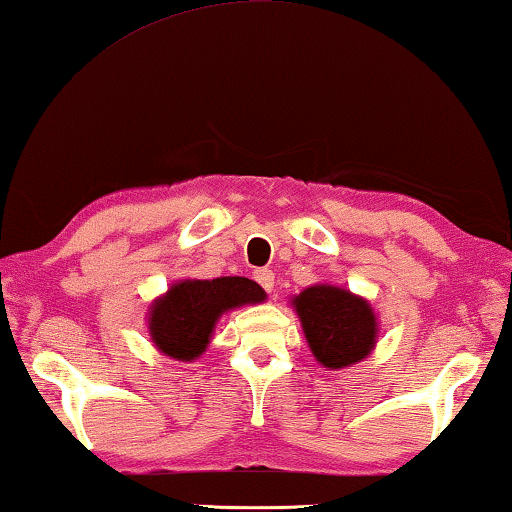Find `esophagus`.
<instances>
[{"instance_id": "34e87169", "label": "esophagus", "mask_w": 512, "mask_h": 512, "mask_svg": "<svg viewBox=\"0 0 512 512\" xmlns=\"http://www.w3.org/2000/svg\"><path fill=\"white\" fill-rule=\"evenodd\" d=\"M254 279L261 283L267 292L274 290V272L267 270V267H263V270H256L254 272Z\"/></svg>"}]
</instances>
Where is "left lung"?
<instances>
[{"label":"left lung","mask_w":512,"mask_h":512,"mask_svg":"<svg viewBox=\"0 0 512 512\" xmlns=\"http://www.w3.org/2000/svg\"><path fill=\"white\" fill-rule=\"evenodd\" d=\"M315 360L328 371L366 360L380 337L378 315L360 294L315 283L290 299Z\"/></svg>","instance_id":"1"}]
</instances>
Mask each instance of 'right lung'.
<instances>
[{
    "instance_id": "obj_1",
    "label": "right lung",
    "mask_w": 512,
    "mask_h": 512,
    "mask_svg": "<svg viewBox=\"0 0 512 512\" xmlns=\"http://www.w3.org/2000/svg\"><path fill=\"white\" fill-rule=\"evenodd\" d=\"M265 299L261 285L242 276L175 281L150 303L146 317L150 342L170 360L193 362L209 348L222 315Z\"/></svg>"
}]
</instances>
